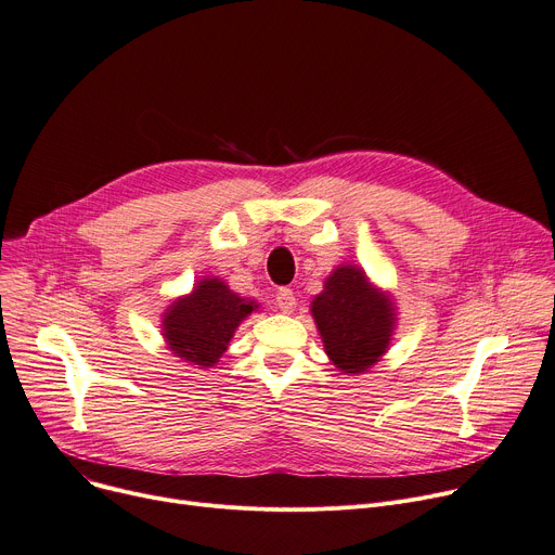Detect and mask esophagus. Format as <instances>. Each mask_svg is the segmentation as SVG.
<instances>
[{
    "label": "esophagus",
    "mask_w": 555,
    "mask_h": 555,
    "mask_svg": "<svg viewBox=\"0 0 555 555\" xmlns=\"http://www.w3.org/2000/svg\"><path fill=\"white\" fill-rule=\"evenodd\" d=\"M276 306L283 310V312H292L294 308H297V297H294V292L289 287H281L276 292Z\"/></svg>",
    "instance_id": "34e87169"
}]
</instances>
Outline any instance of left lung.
<instances>
[{
    "label": "left lung",
    "mask_w": 555,
    "mask_h": 555,
    "mask_svg": "<svg viewBox=\"0 0 555 555\" xmlns=\"http://www.w3.org/2000/svg\"><path fill=\"white\" fill-rule=\"evenodd\" d=\"M327 359L344 375H361L388 352L397 330L390 292L371 283L363 268L341 263L323 281L310 306Z\"/></svg>",
    "instance_id": "left-lung-1"
}]
</instances>
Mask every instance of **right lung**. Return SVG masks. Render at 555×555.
Masks as SVG:
<instances>
[{"mask_svg": "<svg viewBox=\"0 0 555 555\" xmlns=\"http://www.w3.org/2000/svg\"><path fill=\"white\" fill-rule=\"evenodd\" d=\"M258 308L261 304L241 297L223 279L205 276L163 312V339L173 357L211 367L230 348L236 327Z\"/></svg>", "mask_w": 555, "mask_h": 555, "instance_id": "add662e5", "label": "right lung"}]
</instances>
